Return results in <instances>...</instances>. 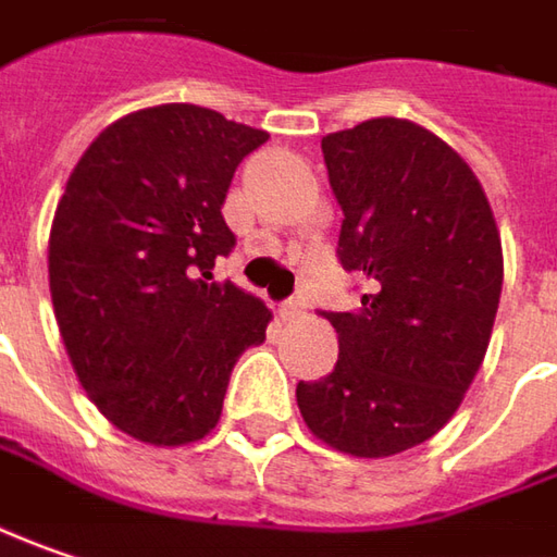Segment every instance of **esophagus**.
<instances>
[{"instance_id": "esophagus-1", "label": "esophagus", "mask_w": 557, "mask_h": 557, "mask_svg": "<svg viewBox=\"0 0 557 557\" xmlns=\"http://www.w3.org/2000/svg\"><path fill=\"white\" fill-rule=\"evenodd\" d=\"M305 308H308V305H305L302 296H296V299H286V302L280 305V314H283L286 321H293V318H302Z\"/></svg>"}]
</instances>
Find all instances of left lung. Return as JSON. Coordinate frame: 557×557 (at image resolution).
Instances as JSON below:
<instances>
[{
  "instance_id": "left-lung-1",
  "label": "left lung",
  "mask_w": 557,
  "mask_h": 557,
  "mask_svg": "<svg viewBox=\"0 0 557 557\" xmlns=\"http://www.w3.org/2000/svg\"><path fill=\"white\" fill-rule=\"evenodd\" d=\"M343 208L339 261L364 277L326 311L336 368L296 386L308 430L355 458L426 443L483 364L502 296V239L468 161L414 121L371 117L321 139Z\"/></svg>"
}]
</instances>
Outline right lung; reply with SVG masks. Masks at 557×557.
I'll return each instance as SVG.
<instances>
[{"mask_svg": "<svg viewBox=\"0 0 557 557\" xmlns=\"http://www.w3.org/2000/svg\"><path fill=\"white\" fill-rule=\"evenodd\" d=\"M264 131L199 106L124 114L71 171L49 233V293L74 374L117 430L186 446L221 421L236 358L271 311L214 258L236 236L221 208Z\"/></svg>", "mask_w": 557, "mask_h": 557, "instance_id": "obj_1", "label": "right lung"}]
</instances>
